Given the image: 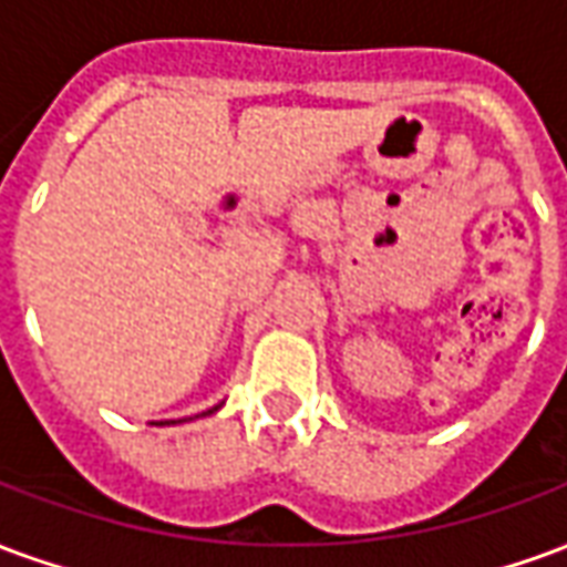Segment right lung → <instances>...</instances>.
Returning a JSON list of instances; mask_svg holds the SVG:
<instances>
[{
  "instance_id": "obj_1",
  "label": "right lung",
  "mask_w": 567,
  "mask_h": 567,
  "mask_svg": "<svg viewBox=\"0 0 567 567\" xmlns=\"http://www.w3.org/2000/svg\"><path fill=\"white\" fill-rule=\"evenodd\" d=\"M215 410H218V406H212V410H206V413H215Z\"/></svg>"
}]
</instances>
